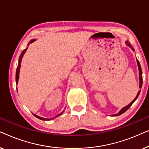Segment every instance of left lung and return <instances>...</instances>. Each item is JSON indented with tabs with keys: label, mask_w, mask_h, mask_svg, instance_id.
<instances>
[{
	"label": "left lung",
	"mask_w": 149,
	"mask_h": 149,
	"mask_svg": "<svg viewBox=\"0 0 149 149\" xmlns=\"http://www.w3.org/2000/svg\"><path fill=\"white\" fill-rule=\"evenodd\" d=\"M125 44H126V45H127V47H129L130 48H131L132 50L134 51V49L133 48V47H132V45L130 44V42L125 41ZM136 61H137V64H138V70H139V88L141 89L142 85V72L141 66H140V64L139 61H138V60H137V59H136ZM140 93V90L138 91V93H137V95H136V97H135V98H134V100L132 102H130L128 105L125 106V107H124L123 108H122V109H121V110H120V111H119V112H118L117 113L114 114V115H113V116H115V117H116V116H119V115H121V114H123V113H125V112L126 111H127V110L129 109V108L132 105V104H133V103L134 102H135L136 100L138 98V95H139Z\"/></svg>",
	"instance_id": "1"
}]
</instances>
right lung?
Instances as JSON below:
<instances>
[{
    "instance_id": "right-lung-1",
    "label": "right lung",
    "mask_w": 149,
    "mask_h": 149,
    "mask_svg": "<svg viewBox=\"0 0 149 149\" xmlns=\"http://www.w3.org/2000/svg\"><path fill=\"white\" fill-rule=\"evenodd\" d=\"M35 40H36V39H32V40H30V42H28V45H30V43H32V42H33L34 41H35ZM28 47L25 49H24V50L23 51V52H22V54H21V55H20V56H19V61H18V65H17V70H16V74H15V81H16V84H17V83H18V80H19V71H20L19 69H20V67H21L22 60V58H23L24 55L25 54L26 50H27ZM64 111H63L62 112V113H60V114H58V115H56V117H54V118H52V119H47V118H43V117H39V116L36 115H34V114H33V115H34V117H36V118H38V119H40V120H43V121H45V120H46V121H49V120L54 119H55V118L58 117H59V116H60V115H62V114L64 113Z\"/></svg>"
}]
</instances>
